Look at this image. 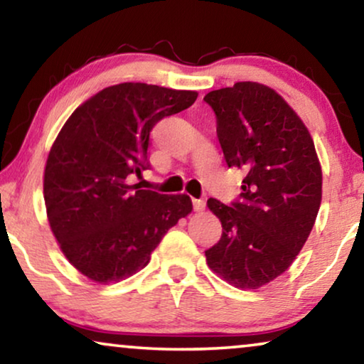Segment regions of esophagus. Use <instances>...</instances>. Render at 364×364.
<instances>
[{"label":"esophagus","instance_id":"1","mask_svg":"<svg viewBox=\"0 0 364 364\" xmlns=\"http://www.w3.org/2000/svg\"><path fill=\"white\" fill-rule=\"evenodd\" d=\"M192 205H193V210H196V212H202L203 208H205V200H203V198H193Z\"/></svg>","mask_w":364,"mask_h":364}]
</instances>
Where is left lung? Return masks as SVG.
Listing matches in <instances>:
<instances>
[{
  "mask_svg": "<svg viewBox=\"0 0 364 364\" xmlns=\"http://www.w3.org/2000/svg\"><path fill=\"white\" fill-rule=\"evenodd\" d=\"M203 101L215 112L227 166L245 172L237 200H207L222 222L207 263L233 287L258 288L291 265L316 220L321 167L315 144L295 111L263 84L235 82Z\"/></svg>",
  "mask_w": 364,
  "mask_h": 364,
  "instance_id": "8db88e82",
  "label": "left lung"
}]
</instances>
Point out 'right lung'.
Masks as SVG:
<instances>
[{"instance_id":"add662e5","label":"right lung","mask_w":364,"mask_h":364,"mask_svg":"<svg viewBox=\"0 0 364 364\" xmlns=\"http://www.w3.org/2000/svg\"><path fill=\"white\" fill-rule=\"evenodd\" d=\"M198 94L122 82L79 106L59 132L44 171L48 220L61 250L99 283L124 280L151 260L162 237L192 212L186 193L146 191L151 131Z\"/></svg>"}]
</instances>
